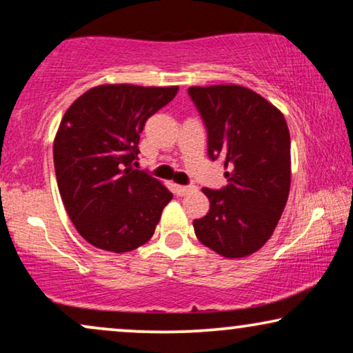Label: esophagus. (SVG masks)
Masks as SVG:
<instances>
[{
    "label": "esophagus",
    "mask_w": 353,
    "mask_h": 353,
    "mask_svg": "<svg viewBox=\"0 0 353 353\" xmlns=\"http://www.w3.org/2000/svg\"><path fill=\"white\" fill-rule=\"evenodd\" d=\"M194 190V186H181V185H173V192H175L176 196H186L190 194V192Z\"/></svg>",
    "instance_id": "obj_1"
}]
</instances>
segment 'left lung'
<instances>
[{
	"mask_svg": "<svg viewBox=\"0 0 353 353\" xmlns=\"http://www.w3.org/2000/svg\"><path fill=\"white\" fill-rule=\"evenodd\" d=\"M207 130V152L223 159L228 185L204 188L210 209L192 221L202 244L228 259L254 254L270 239L291 186V138L284 115L238 85L191 86Z\"/></svg>",
	"mask_w": 353,
	"mask_h": 353,
	"instance_id": "left-lung-1",
	"label": "left lung"
}]
</instances>
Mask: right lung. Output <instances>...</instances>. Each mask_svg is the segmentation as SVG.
Returning a JSON list of instances; mask_svg holds the SVG:
<instances>
[{
    "label": "right lung",
    "instance_id": "right-lung-1",
    "mask_svg": "<svg viewBox=\"0 0 353 353\" xmlns=\"http://www.w3.org/2000/svg\"><path fill=\"white\" fill-rule=\"evenodd\" d=\"M178 86L101 85L67 109L54 139V170L72 223L94 248L128 252L148 243L173 194L137 170L146 120Z\"/></svg>",
    "mask_w": 353,
    "mask_h": 353
}]
</instances>
